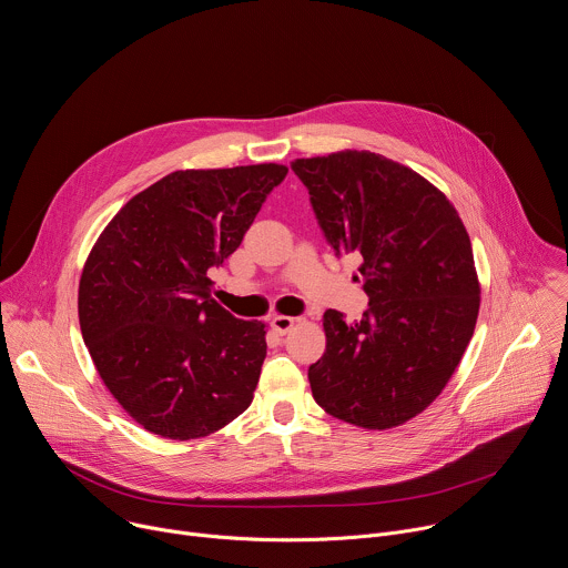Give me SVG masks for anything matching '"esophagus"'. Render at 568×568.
<instances>
[{
  "label": "esophagus",
  "instance_id": "34e87169",
  "mask_svg": "<svg viewBox=\"0 0 568 568\" xmlns=\"http://www.w3.org/2000/svg\"><path fill=\"white\" fill-rule=\"evenodd\" d=\"M272 328L278 333V335H285V333H290L292 328H294V323H296V318L294 316H283V314H276V316H272Z\"/></svg>",
  "mask_w": 568,
  "mask_h": 568
}]
</instances>
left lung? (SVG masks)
Masks as SVG:
<instances>
[{"label":"left lung","mask_w":568,"mask_h":568,"mask_svg":"<svg viewBox=\"0 0 568 568\" xmlns=\"http://www.w3.org/2000/svg\"><path fill=\"white\" fill-rule=\"evenodd\" d=\"M292 171L333 250L362 258L368 294L351 326L337 310L323 314L312 395L355 427L404 425L443 393L474 335L480 285L467 229L443 191L371 150L294 159Z\"/></svg>","instance_id":"8db88e82"}]
</instances>
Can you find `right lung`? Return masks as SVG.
Masks as SVG:
<instances>
[{"instance_id":"1","label":"right lung","mask_w":568,"mask_h":568,"mask_svg":"<svg viewBox=\"0 0 568 568\" xmlns=\"http://www.w3.org/2000/svg\"><path fill=\"white\" fill-rule=\"evenodd\" d=\"M287 166L175 171L103 229L78 285L94 366L145 432L204 438L245 412L267 355L265 323L211 298L209 270L252 226Z\"/></svg>"}]
</instances>
